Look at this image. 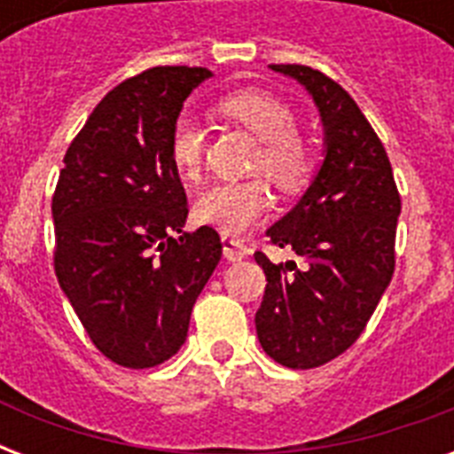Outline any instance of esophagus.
Returning <instances> with one entry per match:
<instances>
[{
    "label": "esophagus",
    "mask_w": 454,
    "mask_h": 454,
    "mask_svg": "<svg viewBox=\"0 0 454 454\" xmlns=\"http://www.w3.org/2000/svg\"><path fill=\"white\" fill-rule=\"evenodd\" d=\"M221 242H223V254H226L228 262H240V259H245V256L249 254V247L245 245V240H240V238L223 235Z\"/></svg>",
    "instance_id": "1"
}]
</instances>
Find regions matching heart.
<instances>
[{
	"label": "heart",
	"mask_w": 454,
	"mask_h": 454,
	"mask_svg": "<svg viewBox=\"0 0 454 454\" xmlns=\"http://www.w3.org/2000/svg\"><path fill=\"white\" fill-rule=\"evenodd\" d=\"M221 110L245 124L262 148L254 155L252 171L263 174L283 192H294L309 184L316 169L310 145L299 137L297 113L278 96L259 89H242L221 101ZM169 157L174 169L195 181L205 160V131L191 113H181L169 131ZM270 205L269 185L262 178L221 181L209 185L195 202V219L233 235L247 231L262 219Z\"/></svg>",
	"instance_id": "b5f03b06"
}]
</instances>
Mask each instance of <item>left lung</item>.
Here are the masks:
<instances>
[{
	"label": "left lung",
	"mask_w": 454,
	"mask_h": 454,
	"mask_svg": "<svg viewBox=\"0 0 454 454\" xmlns=\"http://www.w3.org/2000/svg\"><path fill=\"white\" fill-rule=\"evenodd\" d=\"M301 82L325 124V162L299 205L269 228V245L301 256L266 273L256 334L270 358L292 370L330 363L353 346L395 269L401 192L384 144L348 91L309 66H270Z\"/></svg>",
	"instance_id": "8db88e82"
}]
</instances>
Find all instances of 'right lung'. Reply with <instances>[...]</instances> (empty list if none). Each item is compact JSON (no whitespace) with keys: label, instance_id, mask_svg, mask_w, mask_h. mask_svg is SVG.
Wrapping results in <instances>:
<instances>
[{"label":"right lung","instance_id":"obj_1","mask_svg":"<svg viewBox=\"0 0 454 454\" xmlns=\"http://www.w3.org/2000/svg\"><path fill=\"white\" fill-rule=\"evenodd\" d=\"M209 74L160 66L117 84L73 138L53 191L60 290L96 348L131 370L184 346L223 249L214 228L184 231L188 202L169 157L171 124Z\"/></svg>","mask_w":454,"mask_h":454}]
</instances>
